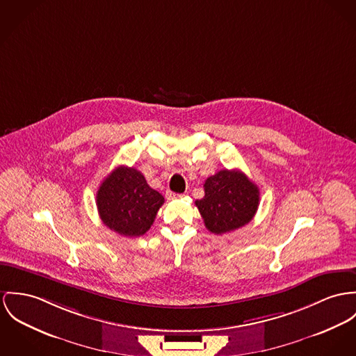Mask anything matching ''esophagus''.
<instances>
[{"mask_svg":"<svg viewBox=\"0 0 356 356\" xmlns=\"http://www.w3.org/2000/svg\"><path fill=\"white\" fill-rule=\"evenodd\" d=\"M179 197H183L181 193H175V192L168 191L166 192V199H179Z\"/></svg>","mask_w":356,"mask_h":356,"instance_id":"34e87169","label":"esophagus"}]
</instances>
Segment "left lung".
<instances>
[{
    "label": "left lung",
    "instance_id": "1",
    "mask_svg": "<svg viewBox=\"0 0 356 356\" xmlns=\"http://www.w3.org/2000/svg\"><path fill=\"white\" fill-rule=\"evenodd\" d=\"M204 196L195 204L206 227L223 234L245 226L254 217L260 192L241 170L223 169L204 181Z\"/></svg>",
    "mask_w": 356,
    "mask_h": 356
}]
</instances>
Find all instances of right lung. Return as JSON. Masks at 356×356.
I'll list each match as a JSON object with an SVG mask.
<instances>
[{"mask_svg": "<svg viewBox=\"0 0 356 356\" xmlns=\"http://www.w3.org/2000/svg\"><path fill=\"white\" fill-rule=\"evenodd\" d=\"M103 223L124 237H139L153 225L164 196L146 183L136 168L118 166L103 180L96 195Z\"/></svg>", "mask_w": 356, "mask_h": 356, "instance_id": "obj_1", "label": "right lung"}]
</instances>
